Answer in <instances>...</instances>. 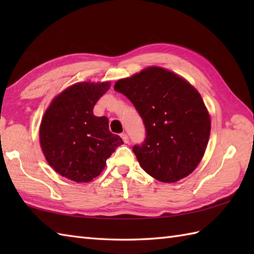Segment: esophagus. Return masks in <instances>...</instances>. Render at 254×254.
Returning <instances> with one entry per match:
<instances>
[{"mask_svg": "<svg viewBox=\"0 0 254 254\" xmlns=\"http://www.w3.org/2000/svg\"><path fill=\"white\" fill-rule=\"evenodd\" d=\"M121 137H122L124 143H128V136L127 135L126 133H122V134H121Z\"/></svg>", "mask_w": 254, "mask_h": 254, "instance_id": "1", "label": "esophagus"}]
</instances>
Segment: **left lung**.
Returning a JSON list of instances; mask_svg holds the SVG:
<instances>
[{
  "label": "left lung",
  "instance_id": "8db88e82",
  "mask_svg": "<svg viewBox=\"0 0 254 254\" xmlns=\"http://www.w3.org/2000/svg\"><path fill=\"white\" fill-rule=\"evenodd\" d=\"M115 90L132 102L143 120L146 136L133 152L145 172L168 183L190 175L203 158L210 133V118L198 91L157 66L118 80Z\"/></svg>",
  "mask_w": 254,
  "mask_h": 254
}]
</instances>
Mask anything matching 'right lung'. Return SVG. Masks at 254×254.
<instances>
[{
  "label": "right lung",
  "instance_id": "1",
  "mask_svg": "<svg viewBox=\"0 0 254 254\" xmlns=\"http://www.w3.org/2000/svg\"><path fill=\"white\" fill-rule=\"evenodd\" d=\"M110 83H77L63 90L41 120L39 138L48 163L75 182L98 177L122 138L109 131L107 117L94 116V106Z\"/></svg>",
  "mask_w": 254,
  "mask_h": 254
}]
</instances>
